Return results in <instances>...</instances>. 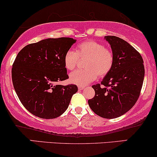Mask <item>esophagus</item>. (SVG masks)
Masks as SVG:
<instances>
[{
	"label": "esophagus",
	"instance_id": "esophagus-1",
	"mask_svg": "<svg viewBox=\"0 0 157 157\" xmlns=\"http://www.w3.org/2000/svg\"><path fill=\"white\" fill-rule=\"evenodd\" d=\"M78 90H83L85 87H84V86H78Z\"/></svg>",
	"mask_w": 157,
	"mask_h": 157
}]
</instances>
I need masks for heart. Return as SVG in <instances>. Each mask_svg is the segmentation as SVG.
I'll return each mask as SVG.
<instances>
[{"instance_id":"b5f03b06","label":"heart","mask_w":157,"mask_h":157,"mask_svg":"<svg viewBox=\"0 0 157 157\" xmlns=\"http://www.w3.org/2000/svg\"><path fill=\"white\" fill-rule=\"evenodd\" d=\"M87 58L84 67L87 69L77 70L70 74V81L78 86H85L98 77L105 76L111 72L114 63V55L103 44L94 40H86L78 44L75 52L68 50L63 57L65 68L73 71L79 59Z\"/></svg>"}]
</instances>
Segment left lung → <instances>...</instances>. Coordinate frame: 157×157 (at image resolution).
I'll return each instance as SVG.
<instances>
[{
	"label": "left lung",
	"instance_id": "8db88e82",
	"mask_svg": "<svg viewBox=\"0 0 157 157\" xmlns=\"http://www.w3.org/2000/svg\"><path fill=\"white\" fill-rule=\"evenodd\" d=\"M105 38L114 55L113 66L101 84L92 86L95 94L88 103L100 117L115 119L136 103L144 83L145 69L140 54L130 44L117 36H108Z\"/></svg>",
	"mask_w": 157,
	"mask_h": 157
}]
</instances>
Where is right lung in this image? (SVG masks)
I'll return each mask as SVG.
<instances>
[{"instance_id": "obj_1", "label": "right lung", "mask_w": 157, "mask_h": 157, "mask_svg": "<svg viewBox=\"0 0 157 157\" xmlns=\"http://www.w3.org/2000/svg\"><path fill=\"white\" fill-rule=\"evenodd\" d=\"M75 41L47 38L25 46L17 55L11 69L13 88L33 115L46 119L59 117L78 91L75 84H55L68 78L63 57Z\"/></svg>"}]
</instances>
